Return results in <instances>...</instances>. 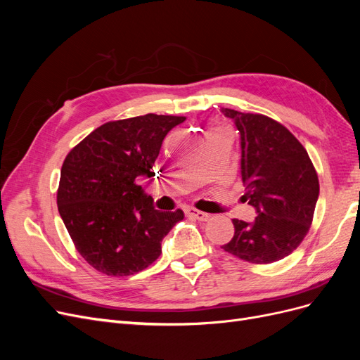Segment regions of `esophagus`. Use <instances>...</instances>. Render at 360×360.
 I'll return each instance as SVG.
<instances>
[{
    "label": "esophagus",
    "mask_w": 360,
    "mask_h": 360,
    "mask_svg": "<svg viewBox=\"0 0 360 360\" xmlns=\"http://www.w3.org/2000/svg\"><path fill=\"white\" fill-rule=\"evenodd\" d=\"M186 214L189 217H193V219H198V221H207L210 217L209 213H204L201 210H197V209H188L186 210Z\"/></svg>",
    "instance_id": "obj_1"
}]
</instances>
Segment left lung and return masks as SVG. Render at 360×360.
<instances>
[{"label": "left lung", "instance_id": "left-lung-1", "mask_svg": "<svg viewBox=\"0 0 360 360\" xmlns=\"http://www.w3.org/2000/svg\"><path fill=\"white\" fill-rule=\"evenodd\" d=\"M221 112L240 134L243 198L257 213L250 222L233 219L234 237L222 249L255 264L275 263L309 231L320 193L317 172L304 147L275 120L228 108Z\"/></svg>", "mask_w": 360, "mask_h": 360}]
</instances>
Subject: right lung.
Instances as JSON below:
<instances>
[{
    "label": "right lung",
    "mask_w": 360,
    "mask_h": 360,
    "mask_svg": "<svg viewBox=\"0 0 360 360\" xmlns=\"http://www.w3.org/2000/svg\"><path fill=\"white\" fill-rule=\"evenodd\" d=\"M184 117L146 114L105 123L68 155L57 204L78 252L96 270L129 276L148 267L184 213L160 212L139 186Z\"/></svg>",
    "instance_id": "right-lung-1"
}]
</instances>
